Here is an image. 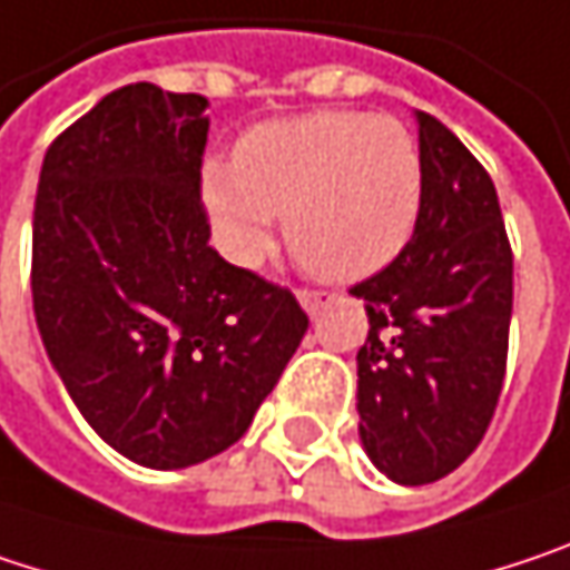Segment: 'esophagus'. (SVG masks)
<instances>
[{
	"instance_id": "esophagus-1",
	"label": "esophagus",
	"mask_w": 570,
	"mask_h": 570,
	"mask_svg": "<svg viewBox=\"0 0 570 570\" xmlns=\"http://www.w3.org/2000/svg\"><path fill=\"white\" fill-rule=\"evenodd\" d=\"M327 302H331V295H327V292H308V288H305V292H298V305H302L312 318L318 315Z\"/></svg>"
}]
</instances>
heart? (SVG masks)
<instances>
[{
    "label": "heart",
    "mask_w": 570,
    "mask_h": 570,
    "mask_svg": "<svg viewBox=\"0 0 570 570\" xmlns=\"http://www.w3.org/2000/svg\"><path fill=\"white\" fill-rule=\"evenodd\" d=\"M203 203L223 252L258 265L288 213V246L327 282H364L410 243L423 206L416 137L393 117L318 110L258 124L236 160H206Z\"/></svg>",
    "instance_id": "1"
}]
</instances>
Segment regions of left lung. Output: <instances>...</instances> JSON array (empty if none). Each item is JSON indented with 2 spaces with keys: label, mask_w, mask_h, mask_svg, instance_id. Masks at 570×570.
<instances>
[{
  "label": "left lung",
  "mask_w": 570,
  "mask_h": 570,
  "mask_svg": "<svg viewBox=\"0 0 570 570\" xmlns=\"http://www.w3.org/2000/svg\"><path fill=\"white\" fill-rule=\"evenodd\" d=\"M423 206L413 239L351 288L367 308L357 413L367 460L400 485L450 475L479 446L505 377L512 249L489 174L436 117L413 110Z\"/></svg>",
  "instance_id": "1"
}]
</instances>
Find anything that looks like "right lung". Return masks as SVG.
Masks as SVG:
<instances>
[{"instance_id": "add662e5", "label": "right lung", "mask_w": 570, "mask_h": 570, "mask_svg": "<svg viewBox=\"0 0 570 570\" xmlns=\"http://www.w3.org/2000/svg\"><path fill=\"white\" fill-rule=\"evenodd\" d=\"M206 107L127 85L48 147L38 177L32 302L45 354L88 426L147 469L229 450L308 331L288 288L209 246Z\"/></svg>"}]
</instances>
